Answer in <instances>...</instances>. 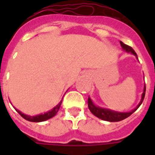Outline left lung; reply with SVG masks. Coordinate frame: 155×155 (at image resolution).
<instances>
[{
    "mask_svg": "<svg viewBox=\"0 0 155 155\" xmlns=\"http://www.w3.org/2000/svg\"><path fill=\"white\" fill-rule=\"evenodd\" d=\"M120 45H121V47L123 49L124 51H126L128 53H131L133 54L136 59L138 60V57H137V54L135 53V51H134L132 48L127 45L124 44L122 41H120ZM145 90H146V87H145V84H144V87H143V94L141 95V100H140V102L139 103V104L137 105L135 109H134L133 110L130 111V112H118V111L112 110H110V109H106V108H102L100 107V106H97L94 104V102L92 101L91 98H88V107L90 109V110L92 114L95 115L96 117H98L99 119H101V120H105V121H110V122H118V121H120V120H123L124 119H126L128 117L131 115L133 114L134 111L136 110L138 108L140 107V104H142L143 99H144V95H145Z\"/></svg>",
    "mask_w": 155,
    "mask_h": 155,
    "instance_id": "obj_1",
    "label": "left lung"
}]
</instances>
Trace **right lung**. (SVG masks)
Segmentation results:
<instances>
[{
    "label": "right lung",
    "mask_w": 155,
    "mask_h": 155,
    "mask_svg": "<svg viewBox=\"0 0 155 155\" xmlns=\"http://www.w3.org/2000/svg\"><path fill=\"white\" fill-rule=\"evenodd\" d=\"M61 103H62V100H61L59 104L54 106L51 110L48 111L46 113H44V114H37V115H34V116H31V115H27V114H25L22 113L21 111L18 110H16V111L18 112L19 114H21L25 120H28V121H31V122H42V121H45V120H47L49 119H51L52 117H54L55 114H57V112L60 110V107H61Z\"/></svg>",
    "instance_id": "1"
}]
</instances>
